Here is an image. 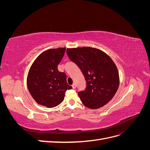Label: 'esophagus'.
Wrapping results in <instances>:
<instances>
[{"label":"esophagus","instance_id":"34e87169","mask_svg":"<svg viewBox=\"0 0 150 150\" xmlns=\"http://www.w3.org/2000/svg\"><path fill=\"white\" fill-rule=\"evenodd\" d=\"M72 88H73L74 89H76V84H73L72 85Z\"/></svg>","mask_w":150,"mask_h":150}]
</instances>
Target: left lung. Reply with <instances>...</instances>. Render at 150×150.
Returning <instances> with one entry per match:
<instances>
[{"mask_svg": "<svg viewBox=\"0 0 150 150\" xmlns=\"http://www.w3.org/2000/svg\"><path fill=\"white\" fill-rule=\"evenodd\" d=\"M66 51L86 81L85 91L78 93L84 105L96 110L110 101L120 84L119 72L111 58L101 50L90 47L68 48Z\"/></svg>", "mask_w": 150, "mask_h": 150, "instance_id": "8db88e82", "label": "left lung"}]
</instances>
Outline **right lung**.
<instances>
[{
    "label": "right lung",
    "mask_w": 150,
    "mask_h": 150,
    "mask_svg": "<svg viewBox=\"0 0 150 150\" xmlns=\"http://www.w3.org/2000/svg\"><path fill=\"white\" fill-rule=\"evenodd\" d=\"M65 51V47L46 50L30 67L27 85L32 97L40 105L49 108L58 106L64 100L66 91L72 89L67 83L66 74L57 69Z\"/></svg>",
    "instance_id": "1"
}]
</instances>
